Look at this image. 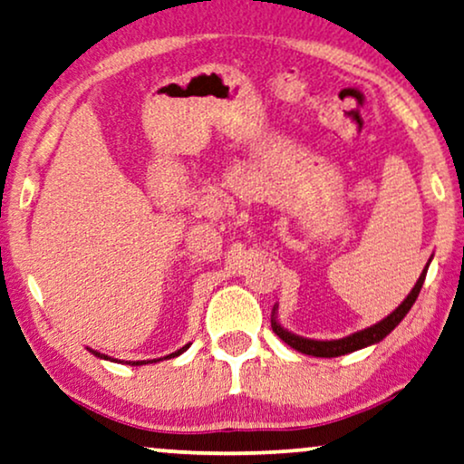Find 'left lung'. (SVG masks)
Here are the masks:
<instances>
[{
	"instance_id": "8db88e82",
	"label": "left lung",
	"mask_w": 464,
	"mask_h": 464,
	"mask_svg": "<svg viewBox=\"0 0 464 464\" xmlns=\"http://www.w3.org/2000/svg\"><path fill=\"white\" fill-rule=\"evenodd\" d=\"M429 264H430V260H429ZM429 264H426V268L422 270V275H420V279L416 281V285H413V290L407 294V298L402 300V303L396 306V309L390 313L388 317H383L382 322L372 324V326L364 328V330H358V333H353L350 336H343V339H333V341H315V339H304V336L294 334V333H290V330H285L284 326H281L279 322H276V304L273 309V317H270V326H273V333L279 336L281 341H285L287 345L294 347V350L300 353H306V356H315V358L345 356V353L358 352V350H362V347L375 345V343L386 339V336L392 333L396 326H399V324L402 322V317L407 315L409 309H411L413 303H416L418 294L424 285Z\"/></svg>"
}]
</instances>
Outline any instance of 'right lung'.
<instances>
[{"label": "right lung", "mask_w": 464, "mask_h": 464, "mask_svg": "<svg viewBox=\"0 0 464 464\" xmlns=\"http://www.w3.org/2000/svg\"><path fill=\"white\" fill-rule=\"evenodd\" d=\"M189 345H185V347H180V350H177V352H172V353H168V356H164V358H177V356H180V353H183L185 350H188ZM93 353V356H98V358H102V360H112V362H119V360H114V358H108L106 353H100V352H93V350H89ZM164 358H158V360H164ZM158 360H138V362H131L134 366H140V364H149V362H158Z\"/></svg>", "instance_id": "right-lung-1"}]
</instances>
